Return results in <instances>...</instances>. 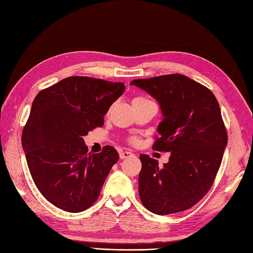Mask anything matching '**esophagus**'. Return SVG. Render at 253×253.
Returning a JSON list of instances; mask_svg holds the SVG:
<instances>
[{
	"label": "esophagus",
	"instance_id": "obj_1",
	"mask_svg": "<svg viewBox=\"0 0 253 253\" xmlns=\"http://www.w3.org/2000/svg\"><path fill=\"white\" fill-rule=\"evenodd\" d=\"M131 155H133V154L131 152H129V151H123V152L120 153V158L122 160H124V159H127V158L131 157Z\"/></svg>",
	"mask_w": 253,
	"mask_h": 253
}]
</instances>
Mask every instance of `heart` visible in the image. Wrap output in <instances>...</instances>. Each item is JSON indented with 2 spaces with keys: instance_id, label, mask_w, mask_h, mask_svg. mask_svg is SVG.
Wrapping results in <instances>:
<instances>
[{
  "instance_id": "obj_1",
  "label": "heart",
  "mask_w": 253,
  "mask_h": 253,
  "mask_svg": "<svg viewBox=\"0 0 253 253\" xmlns=\"http://www.w3.org/2000/svg\"><path fill=\"white\" fill-rule=\"evenodd\" d=\"M146 100H147V99L142 98V96H136V98H133V99H132L131 103H132V104H135V103H139V102H142V101H146ZM130 141H131L132 143H136V142H137V139H136V138H132Z\"/></svg>"
}]
</instances>
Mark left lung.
Masks as SVG:
<instances>
[{
	"label": "left lung",
	"mask_w": 253,
	"mask_h": 253,
	"mask_svg": "<svg viewBox=\"0 0 253 253\" xmlns=\"http://www.w3.org/2000/svg\"><path fill=\"white\" fill-rule=\"evenodd\" d=\"M131 85L158 101L163 120L158 151L170 152L168 163L140 154L139 195L150 212L168 215L185 211L206 196L222 163L227 132L211 90L180 74L135 79Z\"/></svg>",
	"instance_id": "8db88e82"
}]
</instances>
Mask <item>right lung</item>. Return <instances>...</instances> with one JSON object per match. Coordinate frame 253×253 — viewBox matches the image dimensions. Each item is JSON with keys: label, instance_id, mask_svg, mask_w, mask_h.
I'll use <instances>...</instances> for the list:
<instances>
[{"label": "right lung", "instance_id": "1", "mask_svg": "<svg viewBox=\"0 0 253 253\" xmlns=\"http://www.w3.org/2000/svg\"><path fill=\"white\" fill-rule=\"evenodd\" d=\"M124 91V83L73 76L37 94L21 146L32 179L53 206L78 213L98 199L120 157L111 146L88 153L83 137L103 126L104 115Z\"/></svg>", "mask_w": 253, "mask_h": 253}]
</instances>
